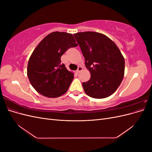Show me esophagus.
Listing matches in <instances>:
<instances>
[{
	"label": "esophagus",
	"mask_w": 152,
	"mask_h": 152,
	"mask_svg": "<svg viewBox=\"0 0 152 152\" xmlns=\"http://www.w3.org/2000/svg\"><path fill=\"white\" fill-rule=\"evenodd\" d=\"M82 70H83V68H82L81 66L78 67V69L77 70V73H80Z\"/></svg>",
	"instance_id": "obj_1"
}]
</instances>
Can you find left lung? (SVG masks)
<instances>
[{
  "mask_svg": "<svg viewBox=\"0 0 152 152\" xmlns=\"http://www.w3.org/2000/svg\"><path fill=\"white\" fill-rule=\"evenodd\" d=\"M85 58L90 79L82 83L87 95L93 98H107L121 85L125 60L120 49L105 35L94 31L73 34Z\"/></svg>",
  "mask_w": 152,
  "mask_h": 152,
  "instance_id": "1",
  "label": "left lung"
}]
</instances>
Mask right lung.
Wrapping results in <instances>:
<instances>
[{
    "instance_id": "add662e5",
    "label": "right lung",
    "mask_w": 152,
    "mask_h": 152,
    "mask_svg": "<svg viewBox=\"0 0 152 152\" xmlns=\"http://www.w3.org/2000/svg\"><path fill=\"white\" fill-rule=\"evenodd\" d=\"M78 44L71 34L54 31L40 41L29 58L27 75L39 93L48 98H58L66 93L74 78L61 63L67 49Z\"/></svg>"
}]
</instances>
